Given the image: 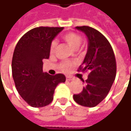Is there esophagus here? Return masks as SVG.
<instances>
[{"instance_id":"esophagus-1","label":"esophagus","mask_w":131,"mask_h":131,"mask_svg":"<svg viewBox=\"0 0 131 131\" xmlns=\"http://www.w3.org/2000/svg\"><path fill=\"white\" fill-rule=\"evenodd\" d=\"M66 80H67V81H70V80H72V77H70V76H67Z\"/></svg>"}]
</instances>
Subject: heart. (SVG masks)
Wrapping results in <instances>:
<instances>
[{
  "mask_svg": "<svg viewBox=\"0 0 131 131\" xmlns=\"http://www.w3.org/2000/svg\"><path fill=\"white\" fill-rule=\"evenodd\" d=\"M63 39L64 40L66 43H67L73 49H78L80 46V43L82 42V37L78 33L75 32H68L63 35ZM57 47V42L52 41L50 45V53H53L56 50ZM72 67V62L70 61H64L61 62L59 65V69L64 72H69Z\"/></svg>",
  "mask_w": 131,
  "mask_h": 131,
  "instance_id": "obj_1",
  "label": "heart"
}]
</instances>
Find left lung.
I'll list each match as a JSON object with an SVG mask.
<instances>
[{
	"mask_svg": "<svg viewBox=\"0 0 131 131\" xmlns=\"http://www.w3.org/2000/svg\"><path fill=\"white\" fill-rule=\"evenodd\" d=\"M84 32L88 38V49L83 62L78 71H89L88 79L84 80L83 91L74 94L73 99L78 104L93 107L102 102L115 79L116 59L112 47L104 35L88 26L76 27Z\"/></svg>",
	"mask_w": 131,
	"mask_h": 131,
	"instance_id": "1",
	"label": "left lung"
}]
</instances>
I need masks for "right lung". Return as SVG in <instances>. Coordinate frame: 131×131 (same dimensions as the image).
<instances>
[{"label":"right lung","instance_id":"right-lung-1","mask_svg":"<svg viewBox=\"0 0 131 131\" xmlns=\"http://www.w3.org/2000/svg\"><path fill=\"white\" fill-rule=\"evenodd\" d=\"M62 29L35 27L16 44L12 58V76L17 91L29 106L43 107L51 104L58 84L65 82L63 74L51 75L43 72V59L49 58L52 40Z\"/></svg>","mask_w":131,"mask_h":131}]
</instances>
